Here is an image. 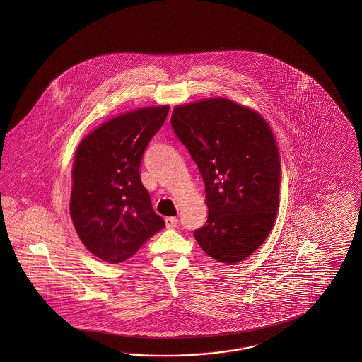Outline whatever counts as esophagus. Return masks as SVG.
Instances as JSON below:
<instances>
[{
	"instance_id": "obj_1",
	"label": "esophagus",
	"mask_w": 362,
	"mask_h": 362,
	"mask_svg": "<svg viewBox=\"0 0 362 362\" xmlns=\"http://www.w3.org/2000/svg\"><path fill=\"white\" fill-rule=\"evenodd\" d=\"M165 225H167V228H170V229L176 228L178 225L177 217H167V218H165Z\"/></svg>"
}]
</instances>
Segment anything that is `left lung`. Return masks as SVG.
<instances>
[{
    "mask_svg": "<svg viewBox=\"0 0 362 362\" xmlns=\"http://www.w3.org/2000/svg\"><path fill=\"white\" fill-rule=\"evenodd\" d=\"M170 124L206 187L207 223L194 238L216 262L245 260L269 235L279 207L281 163L269 125L226 98L176 106Z\"/></svg>",
    "mask_w": 362,
    "mask_h": 362,
    "instance_id": "1",
    "label": "left lung"
}]
</instances>
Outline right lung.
I'll return each instance as SVG.
<instances>
[{
	"instance_id": "obj_1",
	"label": "right lung",
	"mask_w": 362,
	"mask_h": 362,
	"mask_svg": "<svg viewBox=\"0 0 362 362\" xmlns=\"http://www.w3.org/2000/svg\"><path fill=\"white\" fill-rule=\"evenodd\" d=\"M168 111L158 106L116 116L77 147L69 212L78 238L103 262L129 259L165 226L141 182L139 165Z\"/></svg>"
}]
</instances>
